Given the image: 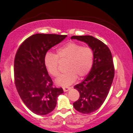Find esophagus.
Returning a JSON list of instances; mask_svg holds the SVG:
<instances>
[{
    "instance_id": "esophagus-1",
    "label": "esophagus",
    "mask_w": 133,
    "mask_h": 133,
    "mask_svg": "<svg viewBox=\"0 0 133 133\" xmlns=\"http://www.w3.org/2000/svg\"><path fill=\"white\" fill-rule=\"evenodd\" d=\"M71 89V88H68V87H64V88H63V90L64 92H68L69 90Z\"/></svg>"
}]
</instances>
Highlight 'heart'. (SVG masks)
<instances>
[{"label":"heart","instance_id":"b5f03b06","mask_svg":"<svg viewBox=\"0 0 133 133\" xmlns=\"http://www.w3.org/2000/svg\"><path fill=\"white\" fill-rule=\"evenodd\" d=\"M57 55L47 52L44 57V65L47 72L51 76L59 75V59L67 61L66 72L56 79L58 86L67 87L79 78L88 75L91 71L94 62V54L92 49L82 47L80 44L71 42L59 47L56 51Z\"/></svg>","mask_w":133,"mask_h":133}]
</instances>
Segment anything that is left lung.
Segmentation results:
<instances>
[{
  "label": "left lung",
  "mask_w": 133,
  "mask_h": 133,
  "mask_svg": "<svg viewBox=\"0 0 133 133\" xmlns=\"http://www.w3.org/2000/svg\"><path fill=\"white\" fill-rule=\"evenodd\" d=\"M71 39L86 43L94 54V62L89 74L81 83L74 86L80 96L73 103L77 111L90 114L101 106L110 90L114 76L112 54L106 44L92 36H74Z\"/></svg>",
  "instance_id": "left-lung-1"
}]
</instances>
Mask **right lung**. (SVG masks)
Segmentation results:
<instances>
[{
	"label": "right lung",
	"instance_id": "1",
	"mask_svg": "<svg viewBox=\"0 0 133 133\" xmlns=\"http://www.w3.org/2000/svg\"><path fill=\"white\" fill-rule=\"evenodd\" d=\"M66 35L36 34L18 49L14 60L16 89L23 103L34 113L45 115L54 109L63 89L53 87L44 65L47 52L62 42Z\"/></svg>",
	"mask_w": 133,
	"mask_h": 133
}]
</instances>
